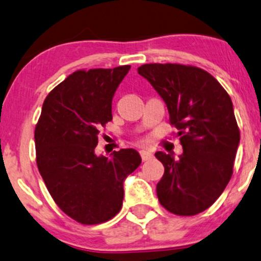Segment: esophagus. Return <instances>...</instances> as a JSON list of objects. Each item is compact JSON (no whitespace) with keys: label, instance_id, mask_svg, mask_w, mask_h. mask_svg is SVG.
Listing matches in <instances>:
<instances>
[{"label":"esophagus","instance_id":"1","mask_svg":"<svg viewBox=\"0 0 261 261\" xmlns=\"http://www.w3.org/2000/svg\"><path fill=\"white\" fill-rule=\"evenodd\" d=\"M140 154H141V158H142L143 162L149 161L153 158V154H152V152L149 151V149H141Z\"/></svg>","mask_w":261,"mask_h":261}]
</instances>
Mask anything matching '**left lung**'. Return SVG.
Wrapping results in <instances>:
<instances>
[{
  "mask_svg": "<svg viewBox=\"0 0 261 261\" xmlns=\"http://www.w3.org/2000/svg\"><path fill=\"white\" fill-rule=\"evenodd\" d=\"M166 101L178 130L182 154L155 152L164 174L157 196L167 211L194 216L208 208L226 189L241 133L226 89L202 68L181 64H146L137 68Z\"/></svg>",
  "mask_w": 261,
  "mask_h": 261,
  "instance_id": "obj_1",
  "label": "left lung"
}]
</instances>
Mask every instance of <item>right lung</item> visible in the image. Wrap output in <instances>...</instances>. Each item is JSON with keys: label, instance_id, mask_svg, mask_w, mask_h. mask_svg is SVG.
<instances>
[{"label": "right lung", "instance_id": "right-lung-1", "mask_svg": "<svg viewBox=\"0 0 261 261\" xmlns=\"http://www.w3.org/2000/svg\"><path fill=\"white\" fill-rule=\"evenodd\" d=\"M130 65L71 73L45 98L34 131L37 166L50 195L82 224H99L121 210L122 182L141 164L133 148L94 154L100 127L113 120L114 93Z\"/></svg>", "mask_w": 261, "mask_h": 261}]
</instances>
